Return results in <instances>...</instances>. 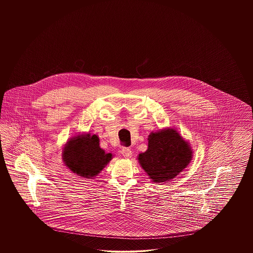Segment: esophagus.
Here are the masks:
<instances>
[{
	"instance_id": "34e87169",
	"label": "esophagus",
	"mask_w": 253,
	"mask_h": 253,
	"mask_svg": "<svg viewBox=\"0 0 253 253\" xmlns=\"http://www.w3.org/2000/svg\"><path fill=\"white\" fill-rule=\"evenodd\" d=\"M121 154L125 158H130L132 156V150L129 148H123L121 151Z\"/></svg>"
}]
</instances>
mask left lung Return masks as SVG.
<instances>
[{
    "mask_svg": "<svg viewBox=\"0 0 253 253\" xmlns=\"http://www.w3.org/2000/svg\"><path fill=\"white\" fill-rule=\"evenodd\" d=\"M193 151L175 129L165 128L152 132L148 137V149L137 159L149 178L155 183L170 181L187 168Z\"/></svg>",
    "mask_w": 253,
    "mask_h": 253,
    "instance_id": "obj_1",
    "label": "left lung"
}]
</instances>
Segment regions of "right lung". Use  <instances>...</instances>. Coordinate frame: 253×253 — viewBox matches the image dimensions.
I'll use <instances>...</instances> for the list:
<instances>
[{"mask_svg":"<svg viewBox=\"0 0 253 253\" xmlns=\"http://www.w3.org/2000/svg\"><path fill=\"white\" fill-rule=\"evenodd\" d=\"M113 158L99 147L96 134L82 133L72 136L63 147L62 159L73 173L84 178H93Z\"/></svg>","mask_w":253,"mask_h":253,"instance_id":"1","label":"right lung"}]
</instances>
